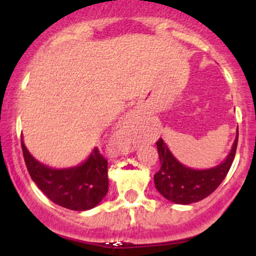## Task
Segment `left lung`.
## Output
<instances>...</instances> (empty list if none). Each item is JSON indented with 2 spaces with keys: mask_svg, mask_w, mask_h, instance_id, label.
I'll use <instances>...</instances> for the list:
<instances>
[{
  "mask_svg": "<svg viewBox=\"0 0 256 256\" xmlns=\"http://www.w3.org/2000/svg\"><path fill=\"white\" fill-rule=\"evenodd\" d=\"M238 142V130L231 152L224 162L210 170H192L182 165L171 154L162 138L156 142L160 170L154 174L158 192L178 204H190L210 196L224 180L234 162Z\"/></svg>",
  "mask_w": 256,
  "mask_h": 256,
  "instance_id": "left-lung-1",
  "label": "left lung"
}]
</instances>
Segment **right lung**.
<instances>
[{
    "label": "right lung",
    "mask_w": 256,
    "mask_h": 256,
    "mask_svg": "<svg viewBox=\"0 0 256 256\" xmlns=\"http://www.w3.org/2000/svg\"><path fill=\"white\" fill-rule=\"evenodd\" d=\"M24 160L32 180L49 200L72 210H88L98 206L108 192V161L98 148L77 167L55 170L38 162L22 142Z\"/></svg>",
    "instance_id": "right-lung-1"
}]
</instances>
